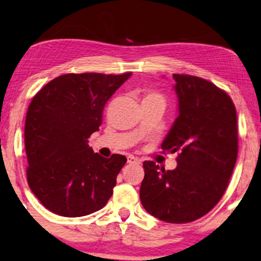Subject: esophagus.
Instances as JSON below:
<instances>
[{"mask_svg":"<svg viewBox=\"0 0 261 261\" xmlns=\"http://www.w3.org/2000/svg\"><path fill=\"white\" fill-rule=\"evenodd\" d=\"M127 164H130V165H140L141 164V160L137 159V158H135L134 155H128V156H127Z\"/></svg>","mask_w":261,"mask_h":261,"instance_id":"obj_1","label":"esophagus"}]
</instances>
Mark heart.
I'll list each match as a JSON object with an SVG mask.
<instances>
[{"instance_id":"1","label":"heart","mask_w":261,"mask_h":261,"mask_svg":"<svg viewBox=\"0 0 261 261\" xmlns=\"http://www.w3.org/2000/svg\"><path fill=\"white\" fill-rule=\"evenodd\" d=\"M147 100H159L164 102V97L161 96L160 94H158V92H148L143 101H147Z\"/></svg>"}]
</instances>
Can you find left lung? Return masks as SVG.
I'll use <instances>...</instances> for the list:
<instances>
[{"instance_id": "8db88e82", "label": "left lung", "mask_w": 261, "mask_h": 261, "mask_svg": "<svg viewBox=\"0 0 261 261\" xmlns=\"http://www.w3.org/2000/svg\"><path fill=\"white\" fill-rule=\"evenodd\" d=\"M178 115L161 148L179 150L177 167L144 161L140 199L144 210L166 223H190L207 214L225 193L237 159L233 102L206 79L173 74Z\"/></svg>"}]
</instances>
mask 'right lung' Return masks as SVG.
Returning a JSON list of instances; mask_svg holds the SVG:
<instances>
[{"mask_svg":"<svg viewBox=\"0 0 261 261\" xmlns=\"http://www.w3.org/2000/svg\"><path fill=\"white\" fill-rule=\"evenodd\" d=\"M131 74H64L32 98L25 121L28 183L53 213L88 216L113 194L126 158L101 156L88 138L98 131L106 102Z\"/></svg>","mask_w":261,"mask_h":261,"instance_id":"right-lung-1","label":"right lung"}]
</instances>
